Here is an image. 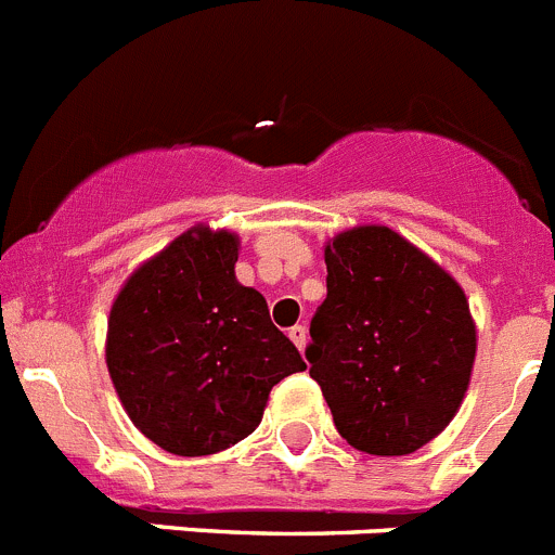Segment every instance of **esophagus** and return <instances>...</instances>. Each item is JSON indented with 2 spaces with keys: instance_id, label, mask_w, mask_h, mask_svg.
<instances>
[{
  "instance_id": "1",
  "label": "esophagus",
  "mask_w": 555,
  "mask_h": 555,
  "mask_svg": "<svg viewBox=\"0 0 555 555\" xmlns=\"http://www.w3.org/2000/svg\"><path fill=\"white\" fill-rule=\"evenodd\" d=\"M288 338H292L294 345H297V350H306V345H308V331H306V325H294L292 331H288Z\"/></svg>"
}]
</instances>
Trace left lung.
Masks as SVG:
<instances>
[{"label": "left lung", "instance_id": "8db88e82", "mask_svg": "<svg viewBox=\"0 0 555 555\" xmlns=\"http://www.w3.org/2000/svg\"><path fill=\"white\" fill-rule=\"evenodd\" d=\"M327 297L306 358L336 430L361 453L409 455L442 434L467 395L475 322L467 294L384 224L325 247Z\"/></svg>", "mask_w": 555, "mask_h": 555}]
</instances>
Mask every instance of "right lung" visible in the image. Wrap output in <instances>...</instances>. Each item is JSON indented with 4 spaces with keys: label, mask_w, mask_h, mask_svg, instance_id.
<instances>
[{
    "label": "right lung",
    "mask_w": 555,
    "mask_h": 555,
    "mask_svg": "<svg viewBox=\"0 0 555 555\" xmlns=\"http://www.w3.org/2000/svg\"><path fill=\"white\" fill-rule=\"evenodd\" d=\"M238 235L185 230L127 278L107 317L105 361L127 416L175 455H210L261 423L269 391L306 370L235 281Z\"/></svg>",
    "instance_id": "1"
}]
</instances>
